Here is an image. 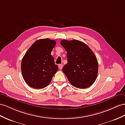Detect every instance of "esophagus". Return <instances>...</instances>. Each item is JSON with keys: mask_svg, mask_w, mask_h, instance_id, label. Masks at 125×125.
Listing matches in <instances>:
<instances>
[{"mask_svg": "<svg viewBox=\"0 0 125 125\" xmlns=\"http://www.w3.org/2000/svg\"><path fill=\"white\" fill-rule=\"evenodd\" d=\"M59 69L61 70L63 68V65L62 64H59Z\"/></svg>", "mask_w": 125, "mask_h": 125, "instance_id": "1", "label": "esophagus"}]
</instances>
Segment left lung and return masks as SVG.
Returning a JSON list of instances; mask_svg holds the SVG:
<instances>
[{"instance_id":"left-lung-1","label":"left lung","mask_w":125,"mask_h":125,"mask_svg":"<svg viewBox=\"0 0 125 125\" xmlns=\"http://www.w3.org/2000/svg\"><path fill=\"white\" fill-rule=\"evenodd\" d=\"M67 52L68 63L62 71L73 87L87 88L97 77L98 63L97 57L87 45L76 40L61 41Z\"/></svg>"}]
</instances>
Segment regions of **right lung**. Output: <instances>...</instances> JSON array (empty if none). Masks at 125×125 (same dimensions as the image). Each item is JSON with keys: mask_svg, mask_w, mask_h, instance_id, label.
Returning <instances> with one entry per match:
<instances>
[{"mask_svg": "<svg viewBox=\"0 0 125 125\" xmlns=\"http://www.w3.org/2000/svg\"><path fill=\"white\" fill-rule=\"evenodd\" d=\"M56 41L49 39L38 40L31 45L25 53L21 63V70L25 81L34 89L47 87L58 70L51 52Z\"/></svg>", "mask_w": 125, "mask_h": 125, "instance_id": "1", "label": "right lung"}]
</instances>
